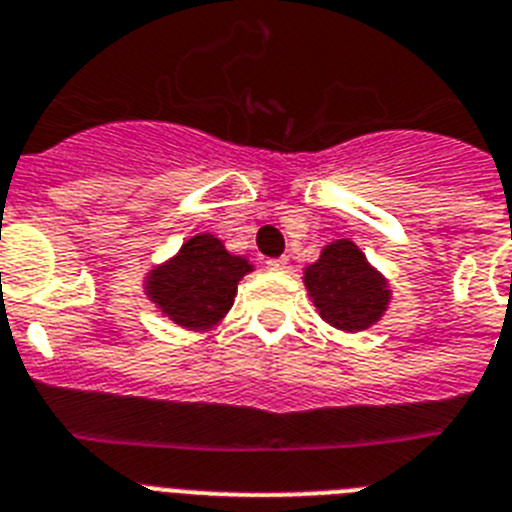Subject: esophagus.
<instances>
[{"label":"esophagus","instance_id":"1","mask_svg":"<svg viewBox=\"0 0 512 512\" xmlns=\"http://www.w3.org/2000/svg\"><path fill=\"white\" fill-rule=\"evenodd\" d=\"M265 265H268V270H275V273H283V270H288L286 257H273V260H268Z\"/></svg>","mask_w":512,"mask_h":512}]
</instances>
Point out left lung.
I'll use <instances>...</instances> for the list:
<instances>
[{
	"mask_svg": "<svg viewBox=\"0 0 512 512\" xmlns=\"http://www.w3.org/2000/svg\"><path fill=\"white\" fill-rule=\"evenodd\" d=\"M304 286L319 317L340 332H363L389 309L391 286L350 239L324 244L304 268Z\"/></svg>",
	"mask_w": 512,
	"mask_h": 512,
	"instance_id": "8db88e82",
	"label": "left lung"
}]
</instances>
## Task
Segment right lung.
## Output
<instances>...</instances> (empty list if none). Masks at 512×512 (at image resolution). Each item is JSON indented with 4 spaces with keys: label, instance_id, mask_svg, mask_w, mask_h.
<instances>
[{
    "label": "right lung",
    "instance_id": "1",
    "mask_svg": "<svg viewBox=\"0 0 512 512\" xmlns=\"http://www.w3.org/2000/svg\"><path fill=\"white\" fill-rule=\"evenodd\" d=\"M255 265L231 255L216 234H193L170 260L146 273L144 293L151 304L182 330L208 332L229 314L237 283Z\"/></svg>",
    "mask_w": 512,
    "mask_h": 512
}]
</instances>
